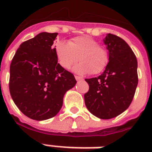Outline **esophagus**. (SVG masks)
Returning a JSON list of instances; mask_svg holds the SVG:
<instances>
[{"instance_id":"1","label":"esophagus","mask_w":152,"mask_h":152,"mask_svg":"<svg viewBox=\"0 0 152 152\" xmlns=\"http://www.w3.org/2000/svg\"><path fill=\"white\" fill-rule=\"evenodd\" d=\"M75 78H76V80H83V78H82L81 76H75Z\"/></svg>"}]
</instances>
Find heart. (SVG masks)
I'll return each mask as SVG.
<instances>
[{
    "instance_id": "b5f03b06",
    "label": "heart",
    "mask_w": 152,
    "mask_h": 152,
    "mask_svg": "<svg viewBox=\"0 0 152 152\" xmlns=\"http://www.w3.org/2000/svg\"><path fill=\"white\" fill-rule=\"evenodd\" d=\"M56 55L62 68L70 69L79 61L80 63L74 68L80 74L96 75L106 69L109 62V53L99 42L90 36H78L68 43L60 42L57 44Z\"/></svg>"
}]
</instances>
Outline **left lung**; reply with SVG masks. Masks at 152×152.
I'll return each instance as SVG.
<instances>
[{
	"label": "left lung",
	"mask_w": 152,
	"mask_h": 152,
	"mask_svg": "<svg viewBox=\"0 0 152 152\" xmlns=\"http://www.w3.org/2000/svg\"><path fill=\"white\" fill-rule=\"evenodd\" d=\"M109 62L99 76L85 79L89 90L84 94L87 108L101 119L123 113L132 102L137 83V60L132 49L120 37L108 34L104 40Z\"/></svg>",
	"instance_id": "left-lung-1"
}]
</instances>
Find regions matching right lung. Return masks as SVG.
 I'll list each match as a JSON object with an SVG mask.
<instances>
[{
	"mask_svg": "<svg viewBox=\"0 0 152 152\" xmlns=\"http://www.w3.org/2000/svg\"><path fill=\"white\" fill-rule=\"evenodd\" d=\"M57 36L42 32L23 42L11 62L10 95L19 110L33 120L54 117L65 92L76 83L73 74L57 63L53 46Z\"/></svg>",
	"mask_w": 152,
	"mask_h": 152,
	"instance_id": "right-lung-1",
	"label": "right lung"
}]
</instances>
